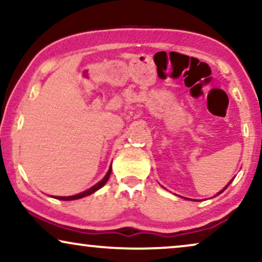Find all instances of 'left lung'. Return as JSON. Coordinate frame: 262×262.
<instances>
[{
    "instance_id": "1",
    "label": "left lung",
    "mask_w": 262,
    "mask_h": 262,
    "mask_svg": "<svg viewBox=\"0 0 262 262\" xmlns=\"http://www.w3.org/2000/svg\"><path fill=\"white\" fill-rule=\"evenodd\" d=\"M230 184H231V181H230V182H229V184L227 185V187H228V186H229V185H230ZM227 187H224L223 189H222V191H221L220 193H218V194H221V193H222V192H224V189H227Z\"/></svg>"
}]
</instances>
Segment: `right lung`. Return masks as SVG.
Masks as SVG:
<instances>
[{
	"label": "right lung",
	"mask_w": 262,
	"mask_h": 262,
	"mask_svg": "<svg viewBox=\"0 0 262 262\" xmlns=\"http://www.w3.org/2000/svg\"><path fill=\"white\" fill-rule=\"evenodd\" d=\"M111 171H112V168L110 167V169H108V171H107V174L105 175V178H103L101 181H99L98 184L93 186L92 188L87 189V191H84V192H82V193H78V194H75V195H70V196H53V198H57V199H60V200H75V199H81V198H83V196H87L89 194H92V193H94V192L98 191V189L101 188L102 186H105L107 180H108V179H110Z\"/></svg>",
	"instance_id": "1"
}]
</instances>
